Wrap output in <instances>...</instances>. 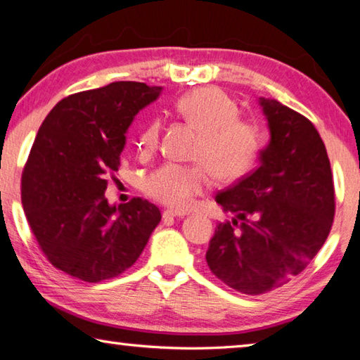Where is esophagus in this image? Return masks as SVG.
Instances as JSON below:
<instances>
[{"mask_svg":"<svg viewBox=\"0 0 360 360\" xmlns=\"http://www.w3.org/2000/svg\"><path fill=\"white\" fill-rule=\"evenodd\" d=\"M187 216V212H182V211H174V210H165L163 211V217H184Z\"/></svg>","mask_w":360,"mask_h":360,"instance_id":"obj_1","label":"esophagus"}]
</instances>
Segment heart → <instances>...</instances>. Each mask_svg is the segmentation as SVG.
I'll use <instances>...</instances> for the list:
<instances>
[{
    "mask_svg": "<svg viewBox=\"0 0 360 360\" xmlns=\"http://www.w3.org/2000/svg\"><path fill=\"white\" fill-rule=\"evenodd\" d=\"M174 111L200 133L195 158L198 165H168L146 179V192L174 210H187L216 179L231 182L245 176L257 160L262 139L257 127L236 117V105L221 90L202 87L182 95ZM160 122L150 120L138 139L141 154H152L158 146Z\"/></svg>",
    "mask_w": 360,
    "mask_h": 360,
    "instance_id": "b5f03b06",
    "label": "heart"
}]
</instances>
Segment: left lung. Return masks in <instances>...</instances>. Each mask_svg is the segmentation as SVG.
I'll return each mask as SVG.
<instances>
[{
	"mask_svg": "<svg viewBox=\"0 0 360 360\" xmlns=\"http://www.w3.org/2000/svg\"><path fill=\"white\" fill-rule=\"evenodd\" d=\"M270 141L259 167L216 195L231 222L217 224L206 251L229 288L259 295L288 284L324 245L335 214L330 162L318 130L278 100L260 96Z\"/></svg>",
	"mask_w": 360,
	"mask_h": 360,
	"instance_id": "1",
	"label": "left lung"
}]
</instances>
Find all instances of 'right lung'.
Instances as JSON below:
<instances>
[{
	"label": "right lung",
	"mask_w": 360,
	"mask_h": 360,
	"mask_svg": "<svg viewBox=\"0 0 360 360\" xmlns=\"http://www.w3.org/2000/svg\"><path fill=\"white\" fill-rule=\"evenodd\" d=\"M162 87L119 81L58 101L39 127L22 174V205L51 264L100 283L135 264L162 219L148 200L109 205L125 133Z\"/></svg>",
	"instance_id": "1"
}]
</instances>
